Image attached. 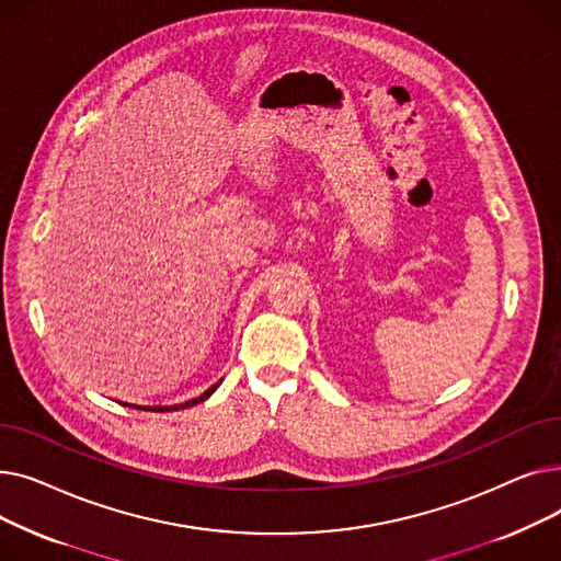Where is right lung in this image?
Here are the masks:
<instances>
[{
  "mask_svg": "<svg viewBox=\"0 0 561 561\" xmlns=\"http://www.w3.org/2000/svg\"><path fill=\"white\" fill-rule=\"evenodd\" d=\"M222 385V379L220 381H216V385L211 387V389H206L202 396H197V398H193V400H188V402H184V404H172V407H142L145 411H176V409H186V407H193V404H199V402H204L206 398H209L218 387ZM131 407V404H129Z\"/></svg>",
  "mask_w": 561,
  "mask_h": 561,
  "instance_id": "right-lung-1",
  "label": "right lung"
}]
</instances>
